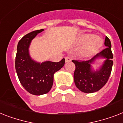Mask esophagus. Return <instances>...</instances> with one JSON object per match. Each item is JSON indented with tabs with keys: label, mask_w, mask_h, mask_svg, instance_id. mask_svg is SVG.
<instances>
[{
	"label": "esophagus",
	"mask_w": 123,
	"mask_h": 123,
	"mask_svg": "<svg viewBox=\"0 0 123 123\" xmlns=\"http://www.w3.org/2000/svg\"><path fill=\"white\" fill-rule=\"evenodd\" d=\"M71 59L70 57H66V58H65V61L66 62H71Z\"/></svg>",
	"instance_id": "esophagus-1"
}]
</instances>
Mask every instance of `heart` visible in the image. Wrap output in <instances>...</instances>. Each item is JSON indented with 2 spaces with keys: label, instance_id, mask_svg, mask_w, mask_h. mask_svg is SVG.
<instances>
[{
  "label": "heart",
  "instance_id": "b5f03b06",
  "mask_svg": "<svg viewBox=\"0 0 123 123\" xmlns=\"http://www.w3.org/2000/svg\"><path fill=\"white\" fill-rule=\"evenodd\" d=\"M76 43L78 45H81L76 54L79 57L85 59L96 54L101 48L103 41L98 36L84 33L79 37Z\"/></svg>",
  "mask_w": 123,
  "mask_h": 123
}]
</instances>
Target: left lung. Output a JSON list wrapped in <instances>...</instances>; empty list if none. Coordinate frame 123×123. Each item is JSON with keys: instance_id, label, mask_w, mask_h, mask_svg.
<instances>
[{"instance_id": "8db88e82", "label": "left lung", "mask_w": 123, "mask_h": 123, "mask_svg": "<svg viewBox=\"0 0 123 123\" xmlns=\"http://www.w3.org/2000/svg\"><path fill=\"white\" fill-rule=\"evenodd\" d=\"M104 49L88 61H72L76 66L74 73V81L76 87L86 93L95 92L106 84L111 73L113 65V55L111 51V43L105 37ZM104 58L105 61L98 69L95 71L91 64L97 60Z\"/></svg>"}]
</instances>
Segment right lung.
Returning <instances> with one entry per match:
<instances>
[{
  "instance_id": "add662e5",
  "label": "right lung",
  "mask_w": 123,
  "mask_h": 123,
  "mask_svg": "<svg viewBox=\"0 0 123 123\" xmlns=\"http://www.w3.org/2000/svg\"><path fill=\"white\" fill-rule=\"evenodd\" d=\"M43 29L34 31L24 36L17 47L15 68L21 84L30 93L35 95L45 94L50 90L54 75L64 66L65 59L59 62L46 61L42 63L31 57L29 48L33 39Z\"/></svg>"
}]
</instances>
